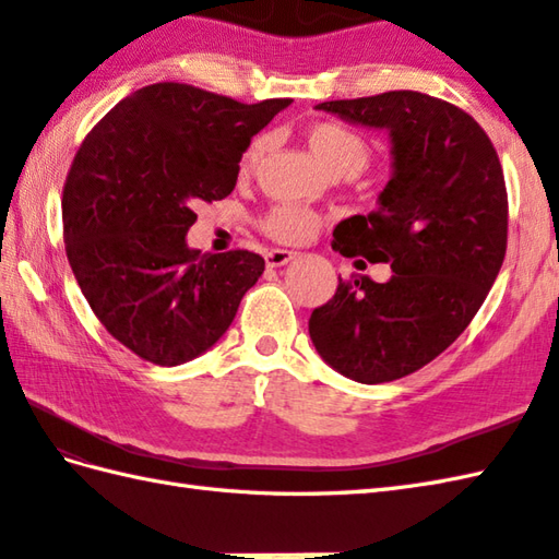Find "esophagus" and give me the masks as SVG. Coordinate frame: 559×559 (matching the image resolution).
Masks as SVG:
<instances>
[{
	"instance_id": "1",
	"label": "esophagus",
	"mask_w": 559,
	"mask_h": 559,
	"mask_svg": "<svg viewBox=\"0 0 559 559\" xmlns=\"http://www.w3.org/2000/svg\"><path fill=\"white\" fill-rule=\"evenodd\" d=\"M295 252H290V249H271V252H266V264L269 266H286L288 261H293Z\"/></svg>"
}]
</instances>
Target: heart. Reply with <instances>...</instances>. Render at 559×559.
<instances>
[{"label": "heart", "mask_w": 559, "mask_h": 559, "mask_svg": "<svg viewBox=\"0 0 559 559\" xmlns=\"http://www.w3.org/2000/svg\"><path fill=\"white\" fill-rule=\"evenodd\" d=\"M307 141H310L312 151L322 158L326 168L341 177L360 175L372 158L370 139L346 122H317L310 127V132H307ZM264 148L266 139H254L242 153V170H252ZM319 225H322L319 213L295 204L273 206L266 216L261 218V230H264L271 240H276L281 245H300L305 240H310L319 230Z\"/></svg>", "instance_id": "b5f03b06"}]
</instances>
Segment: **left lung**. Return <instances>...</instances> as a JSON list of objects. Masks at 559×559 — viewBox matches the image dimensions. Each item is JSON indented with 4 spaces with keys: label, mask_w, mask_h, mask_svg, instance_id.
I'll use <instances>...</instances> for the list:
<instances>
[{
    "label": "left lung",
    "mask_w": 559,
    "mask_h": 559,
    "mask_svg": "<svg viewBox=\"0 0 559 559\" xmlns=\"http://www.w3.org/2000/svg\"><path fill=\"white\" fill-rule=\"evenodd\" d=\"M317 110L389 132L394 173L379 206L341 221L331 247L389 264L394 276L338 278L334 298L310 317V338L343 377L394 382L447 350L488 298L507 252L502 165L468 112L418 91Z\"/></svg>",
    "instance_id": "left-lung-1"
}]
</instances>
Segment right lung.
I'll use <instances>...</instances> for the list:
<instances>
[{"instance_id":"obj_1","label":"right lung","mask_w":559,"mask_h":559,"mask_svg":"<svg viewBox=\"0 0 559 559\" xmlns=\"http://www.w3.org/2000/svg\"><path fill=\"white\" fill-rule=\"evenodd\" d=\"M288 105L151 83L83 139L62 194L67 259L100 324L139 358L175 367L206 353L264 273L254 252L201 254L185 235L199 201L233 192L249 141Z\"/></svg>"}]
</instances>
